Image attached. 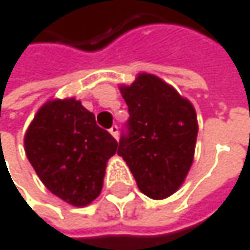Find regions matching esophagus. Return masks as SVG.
I'll return each instance as SVG.
<instances>
[{
  "label": "esophagus",
  "mask_w": 250,
  "mask_h": 250,
  "mask_svg": "<svg viewBox=\"0 0 250 250\" xmlns=\"http://www.w3.org/2000/svg\"><path fill=\"white\" fill-rule=\"evenodd\" d=\"M109 131H110V134L118 140V137H119V126H118V125H113Z\"/></svg>",
  "instance_id": "34e87169"
}]
</instances>
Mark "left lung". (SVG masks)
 <instances>
[{"instance_id":"left-lung-1","label":"left lung","mask_w":250,"mask_h":250,"mask_svg":"<svg viewBox=\"0 0 250 250\" xmlns=\"http://www.w3.org/2000/svg\"><path fill=\"white\" fill-rule=\"evenodd\" d=\"M129 118L118 154L129 167L138 188L150 199L174 194L193 164L197 116L193 104L161 78L140 73L121 86Z\"/></svg>"}]
</instances>
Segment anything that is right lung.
Returning <instances> with one entry per match:
<instances>
[{
	"label": "right lung",
	"mask_w": 250,
	"mask_h": 250,
	"mask_svg": "<svg viewBox=\"0 0 250 250\" xmlns=\"http://www.w3.org/2000/svg\"><path fill=\"white\" fill-rule=\"evenodd\" d=\"M118 141L75 99L47 102L24 134V151L44 186L73 206L99 197Z\"/></svg>",
	"instance_id": "add662e5"
}]
</instances>
